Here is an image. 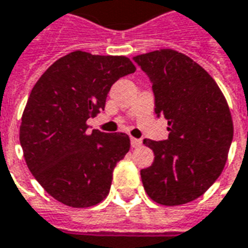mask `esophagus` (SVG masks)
<instances>
[{
    "instance_id": "esophagus-1",
    "label": "esophagus",
    "mask_w": 248,
    "mask_h": 248,
    "mask_svg": "<svg viewBox=\"0 0 248 248\" xmlns=\"http://www.w3.org/2000/svg\"><path fill=\"white\" fill-rule=\"evenodd\" d=\"M131 145H132L133 148H138V147L141 145V140H140V139L131 138Z\"/></svg>"
}]
</instances>
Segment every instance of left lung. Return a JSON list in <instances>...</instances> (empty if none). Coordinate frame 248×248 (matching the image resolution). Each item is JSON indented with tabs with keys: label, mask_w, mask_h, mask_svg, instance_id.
I'll use <instances>...</instances> for the list:
<instances>
[{
	"label": "left lung",
	"mask_w": 248,
	"mask_h": 248,
	"mask_svg": "<svg viewBox=\"0 0 248 248\" xmlns=\"http://www.w3.org/2000/svg\"><path fill=\"white\" fill-rule=\"evenodd\" d=\"M152 82L155 113L168 121V139L143 143L152 166L140 171L144 189L163 205L198 199L220 176L233 136L231 112L220 88L188 56L160 49L133 57Z\"/></svg>",
	"instance_id": "8db88e82"
}]
</instances>
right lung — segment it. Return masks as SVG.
<instances>
[{"label": "right lung", "instance_id": "right-lung-1", "mask_svg": "<svg viewBox=\"0 0 248 248\" xmlns=\"http://www.w3.org/2000/svg\"><path fill=\"white\" fill-rule=\"evenodd\" d=\"M135 71L125 56L76 50L50 65L31 89L20 143L31 175L60 203L85 208L109 194L131 141L123 132L87 133V120L104 109L110 87Z\"/></svg>", "mask_w": 248, "mask_h": 248}]
</instances>
